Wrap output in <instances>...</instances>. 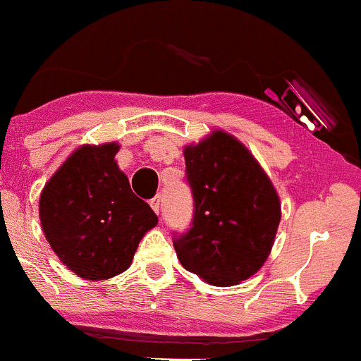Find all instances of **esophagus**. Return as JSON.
<instances>
[{
	"label": "esophagus",
	"instance_id": "esophagus-1",
	"mask_svg": "<svg viewBox=\"0 0 361 361\" xmlns=\"http://www.w3.org/2000/svg\"><path fill=\"white\" fill-rule=\"evenodd\" d=\"M150 207L155 211V213L159 214V211H160V197H159V195H155V197L152 199V201H150Z\"/></svg>",
	"mask_w": 361,
	"mask_h": 361
}]
</instances>
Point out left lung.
<instances>
[{
	"label": "left lung",
	"instance_id": "8db88e82",
	"mask_svg": "<svg viewBox=\"0 0 361 361\" xmlns=\"http://www.w3.org/2000/svg\"><path fill=\"white\" fill-rule=\"evenodd\" d=\"M194 221L174 239L178 260L213 286L260 271L274 245L281 202L253 154L232 134L211 130L183 148Z\"/></svg>",
	"mask_w": 361,
	"mask_h": 361
}]
</instances>
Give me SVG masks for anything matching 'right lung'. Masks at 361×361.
Masks as SVG:
<instances>
[{
    "instance_id": "1",
    "label": "right lung",
    "mask_w": 361,
    "mask_h": 361,
    "mask_svg": "<svg viewBox=\"0 0 361 361\" xmlns=\"http://www.w3.org/2000/svg\"><path fill=\"white\" fill-rule=\"evenodd\" d=\"M120 145H82L39 195V221L50 248L78 278L110 279L133 264L157 214L130 190L115 155Z\"/></svg>"
}]
</instances>
